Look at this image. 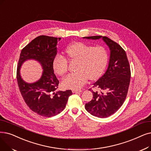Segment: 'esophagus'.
<instances>
[{"label": "esophagus", "instance_id": "34e87169", "mask_svg": "<svg viewBox=\"0 0 151 151\" xmlns=\"http://www.w3.org/2000/svg\"><path fill=\"white\" fill-rule=\"evenodd\" d=\"M72 92L73 93H80V92H82V90H77V89H73L72 90Z\"/></svg>", "mask_w": 151, "mask_h": 151}]
</instances>
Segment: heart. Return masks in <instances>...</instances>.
Listing matches in <instances>:
<instances>
[{"label":"heart","instance_id":"1","mask_svg":"<svg viewBox=\"0 0 151 151\" xmlns=\"http://www.w3.org/2000/svg\"><path fill=\"white\" fill-rule=\"evenodd\" d=\"M65 53L68 61H76V73L67 76L62 83L63 87L67 89L81 88L88 78L90 80H97L102 75L108 61L107 51L102 45L93 47L77 42L67 46ZM66 60L61 55H57L54 58L52 67L58 76H63L67 73L68 63Z\"/></svg>","mask_w":151,"mask_h":151}]
</instances>
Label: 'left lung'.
I'll list each match as a JSON object with an SVG mask.
<instances>
[{
  "instance_id": "8db88e82",
  "label": "left lung",
  "mask_w": 151,
  "mask_h": 151,
  "mask_svg": "<svg viewBox=\"0 0 151 151\" xmlns=\"http://www.w3.org/2000/svg\"><path fill=\"white\" fill-rule=\"evenodd\" d=\"M102 37L110 50L109 66L105 73L93 84V99L85 104V109L95 116L106 118L114 114L125 100L130 82L131 70L124 50L107 36H94L84 38L98 39Z\"/></svg>"
}]
</instances>
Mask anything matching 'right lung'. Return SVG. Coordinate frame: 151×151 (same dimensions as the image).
<instances>
[{
	"mask_svg": "<svg viewBox=\"0 0 151 151\" xmlns=\"http://www.w3.org/2000/svg\"><path fill=\"white\" fill-rule=\"evenodd\" d=\"M60 39L44 35L36 37L22 50L18 63L17 79L23 99L32 111L45 117L60 114L72 94L71 90L55 92L59 81L54 73L52 62L57 55V42ZM28 59L40 62L44 70L40 80L31 84L24 82L19 75L22 63Z\"/></svg>",
	"mask_w": 151,
	"mask_h": 151,
	"instance_id": "1",
	"label": "right lung"
}]
</instances>
